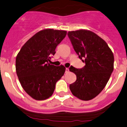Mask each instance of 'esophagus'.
I'll return each instance as SVG.
<instances>
[{"instance_id":"34e87169","label":"esophagus","mask_w":127,"mask_h":127,"mask_svg":"<svg viewBox=\"0 0 127 127\" xmlns=\"http://www.w3.org/2000/svg\"><path fill=\"white\" fill-rule=\"evenodd\" d=\"M68 72H69V69H68V68H66V69H65V72H66V73H68Z\"/></svg>"}]
</instances>
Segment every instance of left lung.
<instances>
[{
  "mask_svg": "<svg viewBox=\"0 0 127 127\" xmlns=\"http://www.w3.org/2000/svg\"><path fill=\"white\" fill-rule=\"evenodd\" d=\"M68 36L75 53L85 63L80 69L69 68L77 76L69 89L79 99L91 100L103 90L110 77L113 71V54L106 41L90 31H71Z\"/></svg>",
  "mask_w": 127,
  "mask_h": 127,
  "instance_id": "left-lung-1",
  "label": "left lung"
}]
</instances>
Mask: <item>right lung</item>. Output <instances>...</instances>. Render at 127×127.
Instances as JSON below:
<instances>
[{"instance_id": "add662e5", "label": "right lung", "mask_w": 127, "mask_h": 127, "mask_svg": "<svg viewBox=\"0 0 127 127\" xmlns=\"http://www.w3.org/2000/svg\"><path fill=\"white\" fill-rule=\"evenodd\" d=\"M66 35L65 31H39L26 42L16 57L15 69L21 86L36 100L52 96L56 82L65 73L63 65L56 66L48 62Z\"/></svg>"}]
</instances>
